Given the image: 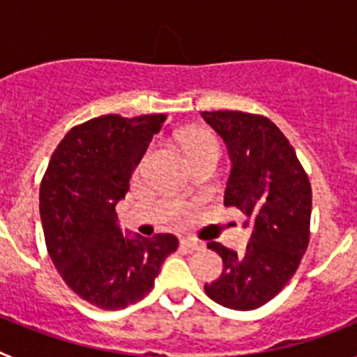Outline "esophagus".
Here are the masks:
<instances>
[{
	"mask_svg": "<svg viewBox=\"0 0 357 357\" xmlns=\"http://www.w3.org/2000/svg\"><path fill=\"white\" fill-rule=\"evenodd\" d=\"M181 243H182V247L188 248V250H202V248L206 247L204 243L198 241V239H195V238H191V236H184V238L181 239Z\"/></svg>",
	"mask_w": 357,
	"mask_h": 357,
	"instance_id": "1",
	"label": "esophagus"
}]
</instances>
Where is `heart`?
Masks as SVG:
<instances>
[{
  "mask_svg": "<svg viewBox=\"0 0 357 357\" xmlns=\"http://www.w3.org/2000/svg\"><path fill=\"white\" fill-rule=\"evenodd\" d=\"M182 144H184L188 155L193 159V157L202 155V153H220V141H218L216 135L213 134L207 128H195V130H189L188 134L182 137Z\"/></svg>",
  "mask_w": 357,
  "mask_h": 357,
  "instance_id": "obj_1",
  "label": "heart"
}]
</instances>
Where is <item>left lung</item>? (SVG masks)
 Instances as JSON below:
<instances>
[{
  "label": "left lung",
  "instance_id": "1",
  "mask_svg": "<svg viewBox=\"0 0 357 357\" xmlns=\"http://www.w3.org/2000/svg\"><path fill=\"white\" fill-rule=\"evenodd\" d=\"M202 118L222 135L232 160L223 204L254 222L245 254L207 243L222 257L223 272L206 293L220 305L250 311L288 284L307 250L311 182L288 137L266 116L206 110Z\"/></svg>",
  "mask_w": 357,
  "mask_h": 357
}]
</instances>
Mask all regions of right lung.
I'll use <instances>...</instances> for the list:
<instances>
[{"instance_id":"1","label":"right lung","mask_w":357,"mask_h":357,"mask_svg":"<svg viewBox=\"0 0 357 357\" xmlns=\"http://www.w3.org/2000/svg\"><path fill=\"white\" fill-rule=\"evenodd\" d=\"M166 114H107L73 127L40 181L44 241L66 284L100 309H123L151 291L173 234L125 238L116 204Z\"/></svg>"}]
</instances>
